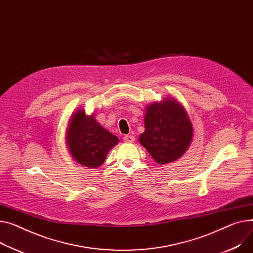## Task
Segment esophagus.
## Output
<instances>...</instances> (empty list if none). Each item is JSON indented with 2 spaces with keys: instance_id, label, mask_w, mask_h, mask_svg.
<instances>
[{
  "instance_id": "34e87169",
  "label": "esophagus",
  "mask_w": 253,
  "mask_h": 253,
  "mask_svg": "<svg viewBox=\"0 0 253 253\" xmlns=\"http://www.w3.org/2000/svg\"><path fill=\"white\" fill-rule=\"evenodd\" d=\"M123 141H124V142H127V143H131V142L135 141V137H134L133 135H125V136L123 137Z\"/></svg>"
}]
</instances>
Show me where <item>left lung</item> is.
I'll use <instances>...</instances> for the list:
<instances>
[{
    "label": "left lung",
    "instance_id": "8db88e82",
    "mask_svg": "<svg viewBox=\"0 0 253 253\" xmlns=\"http://www.w3.org/2000/svg\"><path fill=\"white\" fill-rule=\"evenodd\" d=\"M145 131L139 142L157 163L174 162L187 150L193 135L188 115L176 99L165 98L146 108Z\"/></svg>",
    "mask_w": 253,
    "mask_h": 253
}]
</instances>
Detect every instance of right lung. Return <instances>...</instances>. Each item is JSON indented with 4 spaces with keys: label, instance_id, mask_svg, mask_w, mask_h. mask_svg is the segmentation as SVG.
Masks as SVG:
<instances>
[{
    "label": "right lung",
    "instance_id": "add662e5",
    "mask_svg": "<svg viewBox=\"0 0 253 253\" xmlns=\"http://www.w3.org/2000/svg\"><path fill=\"white\" fill-rule=\"evenodd\" d=\"M66 140L74 160L85 167L102 165L109 150L119 139L95 121L93 115L78 110L72 116L66 133Z\"/></svg>",
    "mask_w": 253,
    "mask_h": 253
}]
</instances>
